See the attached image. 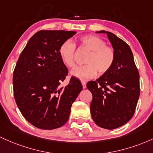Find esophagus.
Listing matches in <instances>:
<instances>
[{"label":"esophagus","instance_id":"esophagus-1","mask_svg":"<svg viewBox=\"0 0 153 153\" xmlns=\"http://www.w3.org/2000/svg\"><path fill=\"white\" fill-rule=\"evenodd\" d=\"M82 87H83V88L85 89L86 87H87V84H86V82L85 81H83V80H82Z\"/></svg>","mask_w":153,"mask_h":153}]
</instances>
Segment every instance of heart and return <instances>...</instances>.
I'll use <instances>...</instances> for the list:
<instances>
[{"mask_svg":"<svg viewBox=\"0 0 153 153\" xmlns=\"http://www.w3.org/2000/svg\"><path fill=\"white\" fill-rule=\"evenodd\" d=\"M82 46L90 51V54L85 61L86 65L76 66L71 70V76L79 79H92L97 75L107 73L112 68L115 61L114 50L106 45L103 39L96 35H86L79 38ZM76 46L70 40H66L60 46L58 53L61 61L68 68L74 66Z\"/></svg>","mask_w":153,"mask_h":153,"instance_id":"heart-1","label":"heart"}]
</instances>
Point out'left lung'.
I'll return each mask as SVG.
<instances>
[{
  "label": "left lung",
  "mask_w": 153,
  "mask_h": 153,
  "mask_svg": "<svg viewBox=\"0 0 153 153\" xmlns=\"http://www.w3.org/2000/svg\"><path fill=\"white\" fill-rule=\"evenodd\" d=\"M96 32L107 35L116 58L107 73L87 82L92 94L91 116L100 127L114 129L127 123L134 114L140 92V74L131 50L124 41L112 32Z\"/></svg>",
  "instance_id": "obj_1"
}]
</instances>
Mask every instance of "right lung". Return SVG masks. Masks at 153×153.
Returning a JSON list of instances; mask_svg holds the SVG:
<instances>
[{
    "label": "right lung",
    "mask_w": 153,
    "mask_h": 153,
    "mask_svg": "<svg viewBox=\"0 0 153 153\" xmlns=\"http://www.w3.org/2000/svg\"><path fill=\"white\" fill-rule=\"evenodd\" d=\"M76 34L74 31L41 30L30 39L13 71L15 100L22 114L41 129H54L67 122L71 105L82 90L78 79L68 74L58 53L60 46Z\"/></svg>",
    "instance_id": "right-lung-1"
}]
</instances>
